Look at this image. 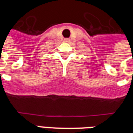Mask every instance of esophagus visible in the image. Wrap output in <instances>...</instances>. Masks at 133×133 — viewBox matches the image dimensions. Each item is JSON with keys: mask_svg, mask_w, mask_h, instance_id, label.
I'll return each mask as SVG.
<instances>
[{"mask_svg": "<svg viewBox=\"0 0 133 133\" xmlns=\"http://www.w3.org/2000/svg\"><path fill=\"white\" fill-rule=\"evenodd\" d=\"M64 42H65V43H69L70 39H68V38H65V39H64Z\"/></svg>", "mask_w": 133, "mask_h": 133, "instance_id": "34e87169", "label": "esophagus"}]
</instances>
